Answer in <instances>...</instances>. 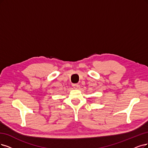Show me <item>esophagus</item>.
<instances>
[{"mask_svg":"<svg viewBox=\"0 0 148 148\" xmlns=\"http://www.w3.org/2000/svg\"><path fill=\"white\" fill-rule=\"evenodd\" d=\"M72 86H73V87L74 89H77L79 88V85L77 84H73L72 85Z\"/></svg>","mask_w":148,"mask_h":148,"instance_id":"obj_1","label":"esophagus"}]
</instances>
